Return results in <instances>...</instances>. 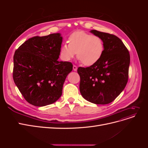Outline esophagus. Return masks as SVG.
<instances>
[{"mask_svg":"<svg viewBox=\"0 0 148 148\" xmlns=\"http://www.w3.org/2000/svg\"><path fill=\"white\" fill-rule=\"evenodd\" d=\"M73 69L74 71H77V66H76L75 65H73Z\"/></svg>","mask_w":148,"mask_h":148,"instance_id":"obj_1","label":"esophagus"}]
</instances>
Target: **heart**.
<instances>
[{
  "mask_svg": "<svg viewBox=\"0 0 148 148\" xmlns=\"http://www.w3.org/2000/svg\"><path fill=\"white\" fill-rule=\"evenodd\" d=\"M65 42L60 47V54L62 59L69 61L75 56L86 66L96 64L104 52V42L97 35H92L83 31L71 33Z\"/></svg>",
  "mask_w": 148,
  "mask_h": 148,
  "instance_id": "obj_1",
  "label": "heart"
}]
</instances>
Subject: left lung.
I'll list each match as a JSON object with an SVG mask.
<instances>
[{
    "label": "left lung",
    "instance_id": "left-lung-1",
    "mask_svg": "<svg viewBox=\"0 0 148 148\" xmlns=\"http://www.w3.org/2000/svg\"><path fill=\"white\" fill-rule=\"evenodd\" d=\"M104 42L101 59L90 66L78 67L79 91L88 101L107 104L114 101L126 86L130 57L127 48L116 36L91 30Z\"/></svg>",
    "mask_w": 148,
    "mask_h": 148
}]
</instances>
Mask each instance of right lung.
Masks as SVG:
<instances>
[{
	"instance_id": "1",
	"label": "right lung",
	"mask_w": 148,
	"mask_h": 148,
	"mask_svg": "<svg viewBox=\"0 0 148 148\" xmlns=\"http://www.w3.org/2000/svg\"><path fill=\"white\" fill-rule=\"evenodd\" d=\"M62 42L59 33L34 36L15 51L13 81L29 104L45 106L61 96L65 78L73 69L71 62L57 60Z\"/></svg>"
}]
</instances>
